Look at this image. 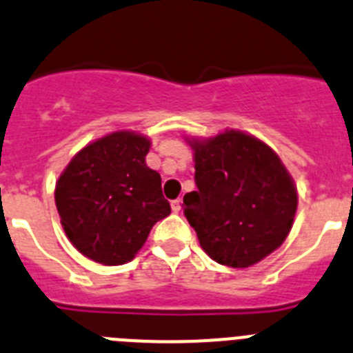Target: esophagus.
Segmentation results:
<instances>
[{
	"label": "esophagus",
	"mask_w": 353,
	"mask_h": 353,
	"mask_svg": "<svg viewBox=\"0 0 353 353\" xmlns=\"http://www.w3.org/2000/svg\"><path fill=\"white\" fill-rule=\"evenodd\" d=\"M171 210H173L174 214H179V212L182 210V199H173V201H171Z\"/></svg>",
	"instance_id": "esophagus-1"
}]
</instances>
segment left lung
I'll use <instances>...</instances> for the list:
<instances>
[{"label":"left lung","mask_w":353,"mask_h":353,"mask_svg":"<svg viewBox=\"0 0 353 353\" xmlns=\"http://www.w3.org/2000/svg\"><path fill=\"white\" fill-rule=\"evenodd\" d=\"M196 191L183 214L199 244L221 265L245 269L285 242L297 212V189L270 146L240 130L192 139Z\"/></svg>","instance_id":"1"}]
</instances>
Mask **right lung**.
I'll return each mask as SVG.
<instances>
[{
  "label": "right lung",
  "instance_id": "right-lung-1",
  "mask_svg": "<svg viewBox=\"0 0 353 353\" xmlns=\"http://www.w3.org/2000/svg\"><path fill=\"white\" fill-rule=\"evenodd\" d=\"M150 139L129 130L84 146L58 179L61 226L74 248L102 265H123L171 214L161 174L146 166Z\"/></svg>",
  "mask_w": 353,
  "mask_h": 353
}]
</instances>
